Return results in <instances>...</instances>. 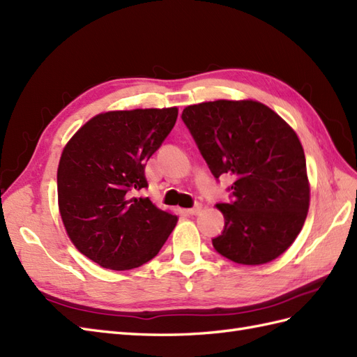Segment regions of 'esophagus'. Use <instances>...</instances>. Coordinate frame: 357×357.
<instances>
[{
    "label": "esophagus",
    "mask_w": 357,
    "mask_h": 357,
    "mask_svg": "<svg viewBox=\"0 0 357 357\" xmlns=\"http://www.w3.org/2000/svg\"><path fill=\"white\" fill-rule=\"evenodd\" d=\"M202 211H203V206H202V204H195L194 207H190V208H188V211H186V212H188L189 215H198V213H199V212H202Z\"/></svg>",
    "instance_id": "obj_1"
}]
</instances>
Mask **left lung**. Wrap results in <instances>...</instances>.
Masks as SVG:
<instances>
[{"label": "left lung", "mask_w": 357, "mask_h": 357, "mask_svg": "<svg viewBox=\"0 0 357 357\" xmlns=\"http://www.w3.org/2000/svg\"><path fill=\"white\" fill-rule=\"evenodd\" d=\"M215 178L233 174V202L216 204L224 231L215 250L239 265H264L288 250L306 221L310 185L294 128L255 100H216L181 113Z\"/></svg>", "instance_id": "left-lung-1"}]
</instances>
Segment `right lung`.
Wrapping results in <instances>:
<instances>
[{"instance_id": "add662e5", "label": "right lung", "mask_w": 357, "mask_h": 357, "mask_svg": "<svg viewBox=\"0 0 357 357\" xmlns=\"http://www.w3.org/2000/svg\"><path fill=\"white\" fill-rule=\"evenodd\" d=\"M177 115V107L102 112L65 145L59 212L75 248L100 266L127 271L146 264L176 227L177 215L133 194L149 186L145 165Z\"/></svg>"}]
</instances>
